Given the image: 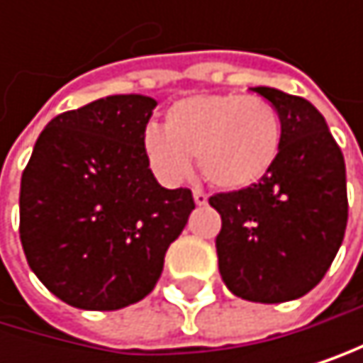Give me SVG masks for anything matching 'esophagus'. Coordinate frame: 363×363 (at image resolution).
<instances>
[{
	"mask_svg": "<svg viewBox=\"0 0 363 363\" xmlns=\"http://www.w3.org/2000/svg\"><path fill=\"white\" fill-rule=\"evenodd\" d=\"M194 200H196V204H198V206H202V204H206L208 196H206L202 189H194Z\"/></svg>",
	"mask_w": 363,
	"mask_h": 363,
	"instance_id": "obj_1",
	"label": "esophagus"
}]
</instances>
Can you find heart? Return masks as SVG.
I'll return each instance as SVG.
<instances>
[{
    "label": "heart",
    "instance_id": "b5f03b06",
    "mask_svg": "<svg viewBox=\"0 0 363 363\" xmlns=\"http://www.w3.org/2000/svg\"><path fill=\"white\" fill-rule=\"evenodd\" d=\"M281 141V117L268 100L204 93L174 102L165 111V128L150 123L143 130V155L167 185L185 180L198 157L211 185L242 189L274 165Z\"/></svg>",
    "mask_w": 363,
    "mask_h": 363
}]
</instances>
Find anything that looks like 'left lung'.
<instances>
[{
    "instance_id": "obj_1",
    "label": "left lung",
    "mask_w": 363,
    "mask_h": 363,
    "mask_svg": "<svg viewBox=\"0 0 363 363\" xmlns=\"http://www.w3.org/2000/svg\"><path fill=\"white\" fill-rule=\"evenodd\" d=\"M252 91L279 111L283 141L259 183L208 198L222 218L218 266L235 296L285 303L323 281L340 250L348 220L346 167L311 102L270 86Z\"/></svg>"
}]
</instances>
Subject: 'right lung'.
Instances as JSON below:
<instances>
[{
	"instance_id": "obj_1",
	"label": "right lung",
	"mask_w": 363,
	"mask_h": 363,
	"mask_svg": "<svg viewBox=\"0 0 363 363\" xmlns=\"http://www.w3.org/2000/svg\"><path fill=\"white\" fill-rule=\"evenodd\" d=\"M155 106L145 95H108L60 113L23 169L28 266L72 307L113 311L145 298L196 208L191 189L161 187L145 161Z\"/></svg>"
}]
</instances>
